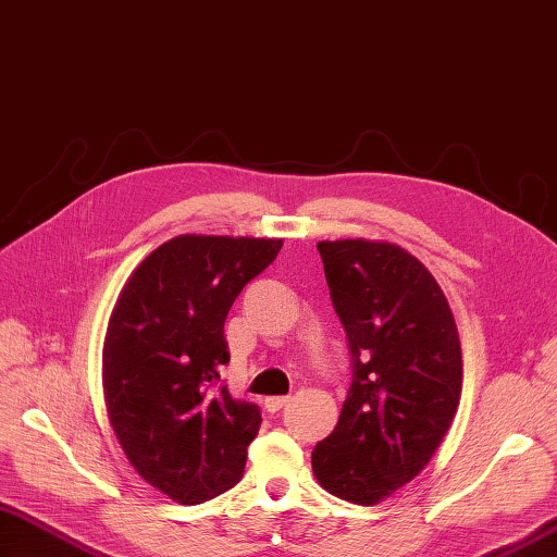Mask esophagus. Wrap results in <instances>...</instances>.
<instances>
[{"instance_id":"1","label":"esophagus","mask_w":557,"mask_h":557,"mask_svg":"<svg viewBox=\"0 0 557 557\" xmlns=\"http://www.w3.org/2000/svg\"><path fill=\"white\" fill-rule=\"evenodd\" d=\"M289 403L287 395H275V397H265V409L270 411V414H275V411H280L284 405Z\"/></svg>"}]
</instances>
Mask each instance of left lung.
I'll return each mask as SVG.
<instances>
[{
	"mask_svg": "<svg viewBox=\"0 0 557 557\" xmlns=\"http://www.w3.org/2000/svg\"><path fill=\"white\" fill-rule=\"evenodd\" d=\"M352 355V383L330 437L312 451L322 487L374 506L414 480L456 417L459 330L417 256L383 239L318 242Z\"/></svg>",
	"mask_w": 557,
	"mask_h": 557,
	"instance_id": "8db88e82",
	"label": "left lung"
}]
</instances>
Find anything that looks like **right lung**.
I'll list each match as a JSON object with an SVG mask.
<instances>
[{
    "label": "right lung",
    "mask_w": 557,
    "mask_h": 557,
    "mask_svg": "<svg viewBox=\"0 0 557 557\" xmlns=\"http://www.w3.org/2000/svg\"><path fill=\"white\" fill-rule=\"evenodd\" d=\"M282 239L178 235L138 263L110 312L103 397L126 459L150 487L195 506L231 490L261 428L216 386L225 315Z\"/></svg>",
    "instance_id": "1"
}]
</instances>
